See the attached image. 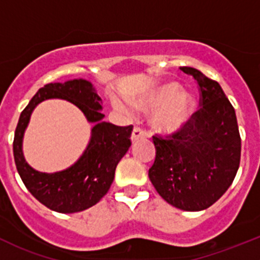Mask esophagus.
I'll list each match as a JSON object with an SVG mask.
<instances>
[{"mask_svg": "<svg viewBox=\"0 0 260 260\" xmlns=\"http://www.w3.org/2000/svg\"><path fill=\"white\" fill-rule=\"evenodd\" d=\"M147 136L148 135H147L146 131H143L142 128L135 127V129H133L132 132V136H131V140H132V142H137V141L142 140V138H146Z\"/></svg>", "mask_w": 260, "mask_h": 260, "instance_id": "34e87169", "label": "esophagus"}]
</instances>
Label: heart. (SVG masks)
Returning <instances> with one entry per match:
<instances>
[{"label": "heart", "instance_id": "heart-1", "mask_svg": "<svg viewBox=\"0 0 260 260\" xmlns=\"http://www.w3.org/2000/svg\"><path fill=\"white\" fill-rule=\"evenodd\" d=\"M115 106L123 108L119 102ZM140 108L156 109L152 117L153 125L162 132L182 129L192 119L196 112V101L192 95L181 91L179 84L164 83L135 99Z\"/></svg>", "mask_w": 260, "mask_h": 260}]
</instances>
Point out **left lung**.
I'll return each instance as SVG.
<instances>
[{"instance_id":"1","label":"left lung","mask_w":260,"mask_h":260,"mask_svg":"<svg viewBox=\"0 0 260 260\" xmlns=\"http://www.w3.org/2000/svg\"><path fill=\"white\" fill-rule=\"evenodd\" d=\"M200 91V107L186 127L153 136L156 158L148 177L165 201L185 211L216 203L235 179L242 140L237 115L219 83L198 69L181 67Z\"/></svg>"}]
</instances>
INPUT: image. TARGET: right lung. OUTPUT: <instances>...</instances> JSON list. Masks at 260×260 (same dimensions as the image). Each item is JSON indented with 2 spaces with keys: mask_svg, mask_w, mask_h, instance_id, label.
I'll return each mask as SVG.
<instances>
[{
  "mask_svg": "<svg viewBox=\"0 0 260 260\" xmlns=\"http://www.w3.org/2000/svg\"><path fill=\"white\" fill-rule=\"evenodd\" d=\"M65 99L75 104L94 123L89 145L81 158L64 172L45 174L34 170L24 161L22 138L30 113L46 99ZM102 99L90 81L74 79L50 83L39 89L18 119L14 138L15 164L21 180L31 195L43 205L61 214H73L91 208L108 192L115 167L131 147L133 125L119 127L104 122Z\"/></svg>",
  "mask_w": 260,
  "mask_h": 260,
  "instance_id": "right-lung-1",
  "label": "right lung"
}]
</instances>
